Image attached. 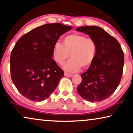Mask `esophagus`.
Masks as SVG:
<instances>
[{
  "label": "esophagus",
  "instance_id": "obj_1",
  "mask_svg": "<svg viewBox=\"0 0 133 133\" xmlns=\"http://www.w3.org/2000/svg\"><path fill=\"white\" fill-rule=\"evenodd\" d=\"M64 75L65 76H67V77H72V76H73V75L72 74H70V73H67V72H64Z\"/></svg>",
  "mask_w": 133,
  "mask_h": 133
}]
</instances>
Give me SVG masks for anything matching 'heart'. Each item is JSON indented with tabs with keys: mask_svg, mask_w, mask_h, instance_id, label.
Here are the masks:
<instances>
[{
	"mask_svg": "<svg viewBox=\"0 0 133 133\" xmlns=\"http://www.w3.org/2000/svg\"><path fill=\"white\" fill-rule=\"evenodd\" d=\"M97 46L94 39L87 38L82 35L72 34L66 36L62 43L56 42L52 49L54 61L62 64L69 54L71 58L63 65V68L68 72H78L81 67H90L96 58Z\"/></svg>",
	"mask_w": 133,
	"mask_h": 133,
	"instance_id": "b5f03b06",
	"label": "heart"
}]
</instances>
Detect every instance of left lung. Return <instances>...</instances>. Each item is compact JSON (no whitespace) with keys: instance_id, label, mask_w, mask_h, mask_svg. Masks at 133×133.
<instances>
[{"instance_id":"obj_1","label":"left lung","mask_w":133,"mask_h":133,"mask_svg":"<svg viewBox=\"0 0 133 133\" xmlns=\"http://www.w3.org/2000/svg\"><path fill=\"white\" fill-rule=\"evenodd\" d=\"M78 31L90 36L96 41V58L77 88L79 94L87 101L99 102L108 98L119 84L123 73L124 55L118 41L98 26L79 27Z\"/></svg>"}]
</instances>
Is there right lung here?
<instances>
[{
  "instance_id": "add662e5",
  "label": "right lung",
  "mask_w": 133,
  "mask_h": 133,
  "mask_svg": "<svg viewBox=\"0 0 133 133\" xmlns=\"http://www.w3.org/2000/svg\"><path fill=\"white\" fill-rule=\"evenodd\" d=\"M72 29L61 23L46 24L21 36L11 52L12 81L25 98L42 102L57 88L64 72L52 58L60 36Z\"/></svg>"
}]
</instances>
